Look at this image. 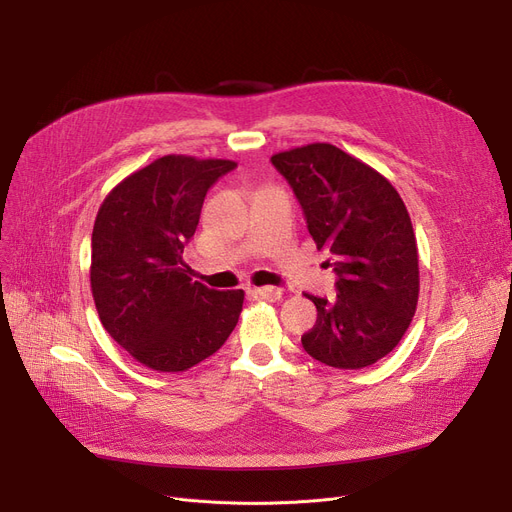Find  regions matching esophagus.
I'll list each match as a JSON object with an SVG mask.
<instances>
[{
    "label": "esophagus",
    "mask_w": 512,
    "mask_h": 512,
    "mask_svg": "<svg viewBox=\"0 0 512 512\" xmlns=\"http://www.w3.org/2000/svg\"><path fill=\"white\" fill-rule=\"evenodd\" d=\"M255 294L259 299H265V301H278L282 297V290L274 288V286H261V288H255Z\"/></svg>",
    "instance_id": "esophagus-1"
}]
</instances>
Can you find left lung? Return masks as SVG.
<instances>
[{
    "instance_id": "8db88e82",
    "label": "left lung",
    "mask_w": 512,
    "mask_h": 512,
    "mask_svg": "<svg viewBox=\"0 0 512 512\" xmlns=\"http://www.w3.org/2000/svg\"><path fill=\"white\" fill-rule=\"evenodd\" d=\"M297 195L309 234L334 267L336 299L307 294L317 307L305 351L336 369H361L405 336L419 299L417 240L396 188L330 143L272 155Z\"/></svg>"
}]
</instances>
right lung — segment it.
Returning a JSON list of instances; mask_svg holds the SVG:
<instances>
[{
  "label": "right lung",
  "mask_w": 512,
  "mask_h": 512,
  "mask_svg": "<svg viewBox=\"0 0 512 512\" xmlns=\"http://www.w3.org/2000/svg\"><path fill=\"white\" fill-rule=\"evenodd\" d=\"M230 159L166 155L124 178L99 207L91 290L103 328L149 369L186 371L211 357L238 324L245 292L213 290L186 274L209 188Z\"/></svg>",
  "instance_id": "1"
}]
</instances>
